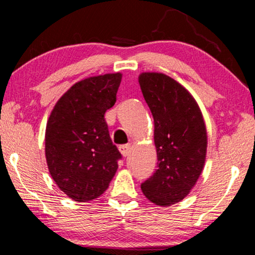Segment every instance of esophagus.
I'll use <instances>...</instances> for the list:
<instances>
[{"label":"esophagus","instance_id":"obj_1","mask_svg":"<svg viewBox=\"0 0 255 255\" xmlns=\"http://www.w3.org/2000/svg\"><path fill=\"white\" fill-rule=\"evenodd\" d=\"M120 151H121L122 154H123V156H128V154H130V152H131V145L130 144L121 145L120 146Z\"/></svg>","mask_w":255,"mask_h":255}]
</instances>
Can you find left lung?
<instances>
[{
	"mask_svg": "<svg viewBox=\"0 0 255 255\" xmlns=\"http://www.w3.org/2000/svg\"><path fill=\"white\" fill-rule=\"evenodd\" d=\"M154 120L158 169L141 183L147 200L170 207L188 196L203 170L208 135L196 100L170 76L155 72L138 78Z\"/></svg>",
	"mask_w": 255,
	"mask_h": 255,
	"instance_id": "left-lung-1",
	"label": "left lung"
}]
</instances>
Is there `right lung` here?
Segmentation results:
<instances>
[{"label": "right lung", "mask_w": 255, "mask_h": 255, "mask_svg": "<svg viewBox=\"0 0 255 255\" xmlns=\"http://www.w3.org/2000/svg\"><path fill=\"white\" fill-rule=\"evenodd\" d=\"M122 73L92 76L73 85L55 103L45 131V156L59 189L75 202L101 196L122 158L104 114L116 103Z\"/></svg>", "instance_id": "right-lung-1"}]
</instances>
